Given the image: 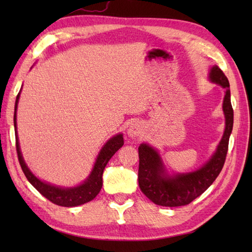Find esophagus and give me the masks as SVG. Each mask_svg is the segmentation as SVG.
<instances>
[{
  "label": "esophagus",
  "mask_w": 252,
  "mask_h": 252,
  "mask_svg": "<svg viewBox=\"0 0 252 252\" xmlns=\"http://www.w3.org/2000/svg\"><path fill=\"white\" fill-rule=\"evenodd\" d=\"M144 131V126L142 125V122L140 121H133L129 129H127V136L130 137H137L138 135H141Z\"/></svg>",
  "instance_id": "obj_1"
}]
</instances>
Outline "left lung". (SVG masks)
<instances>
[{"label":"left lung","mask_w":252,"mask_h":252,"mask_svg":"<svg viewBox=\"0 0 252 252\" xmlns=\"http://www.w3.org/2000/svg\"><path fill=\"white\" fill-rule=\"evenodd\" d=\"M209 80L225 90L222 106L225 117V129L216 152L208 161L191 172L170 174L156 148L146 143L138 146V185L143 194L158 206L180 207L189 205L210 187L225 162L234 122L229 82L225 74L216 65L210 69Z\"/></svg>","instance_id":"8db88e82"}]
</instances>
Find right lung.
I'll return each mask as SVG.
<instances>
[{
    "label": "right lung",
    "mask_w": 252,
    "mask_h": 252,
    "mask_svg": "<svg viewBox=\"0 0 252 252\" xmlns=\"http://www.w3.org/2000/svg\"><path fill=\"white\" fill-rule=\"evenodd\" d=\"M23 89V87H21ZM16 97L15 101V112H14V126H15V136H16V151H17L18 160L20 163V167L23 169L24 173L26 175L27 180L30 182V184L34 187V189L47 198L50 201L55 203L57 206L62 207H77L83 203H87L98 195V192L103 186V172L108 163L110 158L114 156L117 151L123 145V134L119 133L109 138L106 142L105 145L101 147L100 152L98 153V156L96 158V161L94 163V167L91 171V173L85 181H83L81 184L73 187H63L57 186L54 184H51L49 182L42 181L39 178L31 172L28 165L25 162L23 155H21L20 146H19V140H18V133H17V106L18 100L20 97V92Z\"/></svg>",
    "instance_id": "right-lung-1"
}]
</instances>
